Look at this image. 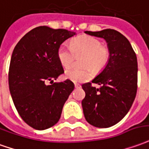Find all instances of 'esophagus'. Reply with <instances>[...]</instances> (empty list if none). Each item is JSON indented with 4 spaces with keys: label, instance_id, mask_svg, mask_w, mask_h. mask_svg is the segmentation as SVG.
Wrapping results in <instances>:
<instances>
[{
    "label": "esophagus",
    "instance_id": "obj_1",
    "mask_svg": "<svg viewBox=\"0 0 149 149\" xmlns=\"http://www.w3.org/2000/svg\"><path fill=\"white\" fill-rule=\"evenodd\" d=\"M75 85V88H79V87H81V85L80 84H78V83H74Z\"/></svg>",
    "mask_w": 149,
    "mask_h": 149
}]
</instances>
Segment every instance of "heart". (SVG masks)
<instances>
[{
    "mask_svg": "<svg viewBox=\"0 0 149 149\" xmlns=\"http://www.w3.org/2000/svg\"><path fill=\"white\" fill-rule=\"evenodd\" d=\"M83 54L85 58L82 65L90 67L93 71L99 72L106 65L110 58L109 49L102 46L97 38L91 36H81L75 38L71 42V47L61 45L57 51V56L64 68L70 67L72 64L74 55ZM65 77L72 81H85L92 77L91 69L85 68L82 69L71 68L65 71Z\"/></svg>",
    "mask_w": 149,
    "mask_h": 149,
    "instance_id": "heart-1",
    "label": "heart"
}]
</instances>
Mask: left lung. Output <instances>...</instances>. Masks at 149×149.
I'll return each instance as SVG.
<instances>
[{"instance_id": "8db88e82", "label": "left lung", "mask_w": 149, "mask_h": 149, "mask_svg": "<svg viewBox=\"0 0 149 149\" xmlns=\"http://www.w3.org/2000/svg\"><path fill=\"white\" fill-rule=\"evenodd\" d=\"M85 33L105 39L110 51L107 65L92 81L99 88L90 82L82 85L85 97L81 105L86 121L107 128L122 120L132 106L137 91V58L128 39L118 31L106 29Z\"/></svg>"}]
</instances>
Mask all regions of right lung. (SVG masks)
I'll list each match as a JSON object with an SVG mask.
<instances>
[{"mask_svg":"<svg viewBox=\"0 0 149 149\" xmlns=\"http://www.w3.org/2000/svg\"><path fill=\"white\" fill-rule=\"evenodd\" d=\"M75 35L64 29L38 26L24 35L13 49L9 92L21 118L36 130L49 128L59 121L64 103L74 89L70 80L53 82L64 73L58 48ZM47 81L52 85H47Z\"/></svg>","mask_w":149,"mask_h":149,"instance_id":"right-lung-1","label":"right lung"}]
</instances>
